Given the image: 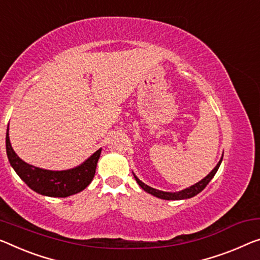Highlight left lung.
<instances>
[{"label": "left lung", "mask_w": 260, "mask_h": 260, "mask_svg": "<svg viewBox=\"0 0 260 260\" xmlns=\"http://www.w3.org/2000/svg\"><path fill=\"white\" fill-rule=\"evenodd\" d=\"M221 162H222V158H221V160L218 161L217 165L215 166V169H214L213 171H211L210 173H209L208 175H207L206 178H203L201 181L197 182V183H195V185L190 186V187H188V188H186V189H182V190H180V191H175V193H171V191H162V190L154 189V188H152V187L147 186V185H145V183H144V182H142L137 177H136L135 174H134V177H135V180L137 181L138 185L141 186L144 190L147 191V193L151 194V195H153V197H155V198H159V199H162V200H183V199H190V198L195 197V195L199 194L200 191H202L203 189L206 188V186L208 185L209 181L211 180V179L214 178V175L216 174V172H217V170H218L219 165H221Z\"/></svg>", "instance_id": "obj_1"}]
</instances>
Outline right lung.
<instances>
[{
	"label": "right lung",
	"instance_id": "right-lung-1",
	"mask_svg": "<svg viewBox=\"0 0 260 260\" xmlns=\"http://www.w3.org/2000/svg\"><path fill=\"white\" fill-rule=\"evenodd\" d=\"M6 149L10 165L13 166L18 177L38 194L52 198H67L85 189L93 180L102 150L99 149L86 161L74 169L66 171L39 169L23 161L15 153L9 139V125L6 136Z\"/></svg>",
	"mask_w": 260,
	"mask_h": 260
}]
</instances>
